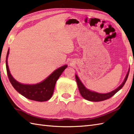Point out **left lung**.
I'll list each match as a JSON object with an SVG mask.
<instances>
[{"label":"left lung","instance_id":"8db88e82","mask_svg":"<svg viewBox=\"0 0 134 134\" xmlns=\"http://www.w3.org/2000/svg\"><path fill=\"white\" fill-rule=\"evenodd\" d=\"M129 72H130V69H129V71H128L126 78H125L123 83H122L121 85H120L117 89H116L115 90H113L109 93H105V94L98 93L95 92H92V91L87 89L86 87H85L83 84L82 83V82L80 81V79H79L78 76L76 75H75V79H76V83H77L78 87V89L79 90V92H80L81 95L85 99H87L88 101L98 102V101L106 100L107 99L110 98V97H112L113 96H114L115 94L118 92V91L120 90L121 88L124 86L125 83H126V82L128 78V76H129Z\"/></svg>","mask_w":134,"mask_h":134}]
</instances>
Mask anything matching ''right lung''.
<instances>
[{
	"label": "right lung",
	"instance_id": "add662e5",
	"mask_svg": "<svg viewBox=\"0 0 134 134\" xmlns=\"http://www.w3.org/2000/svg\"><path fill=\"white\" fill-rule=\"evenodd\" d=\"M8 54H9V49L8 50L6 61H5L7 73L10 82L14 89L25 97L31 100L40 102L49 100L53 95L57 80L64 71V70L67 67V65H64L56 69L47 78L40 83L35 85L22 84L16 81L11 75L7 64Z\"/></svg>",
	"mask_w": 134,
	"mask_h": 134
}]
</instances>
